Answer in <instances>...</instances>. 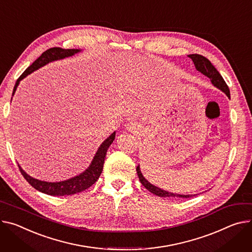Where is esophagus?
<instances>
[{"label": "esophagus", "mask_w": 252, "mask_h": 252, "mask_svg": "<svg viewBox=\"0 0 252 252\" xmlns=\"http://www.w3.org/2000/svg\"><path fill=\"white\" fill-rule=\"evenodd\" d=\"M136 127H138V126H136V125L134 123H129V125H128V128L129 129L132 130V129H135Z\"/></svg>", "instance_id": "34e87169"}]
</instances>
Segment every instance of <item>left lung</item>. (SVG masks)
<instances>
[{"label":"left lung","instance_id":"8db88e82","mask_svg":"<svg viewBox=\"0 0 252 252\" xmlns=\"http://www.w3.org/2000/svg\"><path fill=\"white\" fill-rule=\"evenodd\" d=\"M189 57L192 59V61L194 62V65L196 67V69L198 71H200L202 74H204L205 76H207L208 78H210L211 82L214 84V86L218 87L220 90H222L223 93L228 96L230 97V90L228 88V85L226 84L225 80L223 79V77L221 76V74L218 72V70L216 68L212 65V63L202 55L200 54H190ZM136 173H138L140 182L142 183V185L149 190L151 193L158 195V197H177V198H190L192 195H179V194H174V193H170L168 191H164L162 189H159L154 185H152L151 183H149L143 176L141 170H140V166L136 167Z\"/></svg>","mask_w":252,"mask_h":252}]
</instances>
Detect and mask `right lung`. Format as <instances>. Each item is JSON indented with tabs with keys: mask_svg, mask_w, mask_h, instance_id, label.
Segmentation results:
<instances>
[{
	"mask_svg": "<svg viewBox=\"0 0 252 252\" xmlns=\"http://www.w3.org/2000/svg\"><path fill=\"white\" fill-rule=\"evenodd\" d=\"M79 51L80 50H78V49H62L60 47H53V48H50L45 52H43L41 54V56L38 59H36L32 63V65H30L27 69L22 73V75L18 78V80L14 86L13 95L18 87L19 82L23 78H25L28 74L32 73L33 71L37 70L38 68L44 66L45 64H47L51 61L62 59V58L68 57V56H72ZM114 138H116V131L112 132L108 136V138L101 144V146L98 148V150L94 158V161L91 162V165L88 167V169L85 170L82 174H80L74 178H71L69 180L62 181V182H56V183L39 181V180L34 179V178L30 177L29 175H27L24 171L22 170V168L19 165H18V167H19L21 174L27 180L29 184L32 187H34L36 190H38L44 194L51 195V196H65V195L68 196V195L76 194V193H79V192H82V191L88 189L90 186H93L94 183L98 180V178L102 172V169H103V164H104L107 149L109 148L111 143L114 141Z\"/></svg>",
	"mask_w": 252,
	"mask_h": 252,
	"instance_id": "right-lung-1",
	"label": "right lung"
}]
</instances>
